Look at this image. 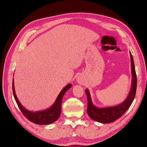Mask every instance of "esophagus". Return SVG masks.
Instances as JSON below:
<instances>
[{
    "mask_svg": "<svg viewBox=\"0 0 147 147\" xmlns=\"http://www.w3.org/2000/svg\"><path fill=\"white\" fill-rule=\"evenodd\" d=\"M79 81H80V80H79Z\"/></svg>",
    "mask_w": 147,
    "mask_h": 147,
    "instance_id": "1",
    "label": "esophagus"
}]
</instances>
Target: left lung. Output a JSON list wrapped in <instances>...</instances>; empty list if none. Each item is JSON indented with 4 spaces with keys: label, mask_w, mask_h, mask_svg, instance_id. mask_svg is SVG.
Returning <instances> with one entry per match:
<instances>
[{
    "label": "left lung",
    "mask_w": 147,
    "mask_h": 147,
    "mask_svg": "<svg viewBox=\"0 0 147 147\" xmlns=\"http://www.w3.org/2000/svg\"><path fill=\"white\" fill-rule=\"evenodd\" d=\"M130 56L131 61V73L132 77V87L127 98L121 104L105 108L96 107L92 104L90 92L87 89L85 90L88 100L87 113L89 117L91 119L95 120L96 121L101 123H110L113 122L115 120L119 118L126 112L134 100L137 89V76L134 59H133L131 52Z\"/></svg>",
    "instance_id": "left-lung-1"
}]
</instances>
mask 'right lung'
<instances>
[{"instance_id":"1","label":"right lung","mask_w":147,"mask_h":147,"mask_svg":"<svg viewBox=\"0 0 147 147\" xmlns=\"http://www.w3.org/2000/svg\"><path fill=\"white\" fill-rule=\"evenodd\" d=\"M71 86H72V84H69L62 90L58 96H57L55 102L50 108L43 111L33 112L26 109L21 104L15 94L13 80L12 83L13 96H14L15 99L18 104V106L19 109L21 111L22 113H23L30 121L32 122L35 124H40V125H45V124H49L53 123L56 121V120L59 118L61 112L62 100H63V98L65 94V93L67 91L69 90Z\"/></svg>"}]
</instances>
